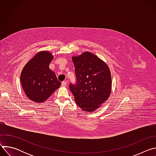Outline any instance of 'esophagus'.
I'll return each mask as SVG.
<instances>
[{
	"mask_svg": "<svg viewBox=\"0 0 156 156\" xmlns=\"http://www.w3.org/2000/svg\"><path fill=\"white\" fill-rule=\"evenodd\" d=\"M66 85H67V83H66V81H63V82L62 83V86L64 87V86H66Z\"/></svg>",
	"mask_w": 156,
	"mask_h": 156,
	"instance_id": "esophagus-1",
	"label": "esophagus"
}]
</instances>
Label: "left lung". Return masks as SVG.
<instances>
[{
	"instance_id": "left-lung-1",
	"label": "left lung",
	"mask_w": 156,
	"mask_h": 156,
	"mask_svg": "<svg viewBox=\"0 0 156 156\" xmlns=\"http://www.w3.org/2000/svg\"><path fill=\"white\" fill-rule=\"evenodd\" d=\"M76 78L69 87L76 104L84 111L93 112L109 98L112 79L107 65L96 55L85 52L72 57Z\"/></svg>"
}]
</instances>
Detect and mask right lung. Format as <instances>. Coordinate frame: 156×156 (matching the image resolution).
<instances>
[{
    "label": "right lung",
    "mask_w": 156,
    "mask_h": 156,
    "mask_svg": "<svg viewBox=\"0 0 156 156\" xmlns=\"http://www.w3.org/2000/svg\"><path fill=\"white\" fill-rule=\"evenodd\" d=\"M54 56L50 52L41 51L24 66L20 80L27 96L35 102L46 101L60 85L49 64Z\"/></svg>",
    "instance_id": "1"
}]
</instances>
